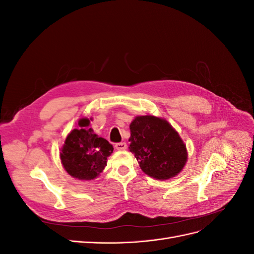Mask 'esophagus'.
Segmentation results:
<instances>
[{
	"instance_id": "obj_1",
	"label": "esophagus",
	"mask_w": 254,
	"mask_h": 254,
	"mask_svg": "<svg viewBox=\"0 0 254 254\" xmlns=\"http://www.w3.org/2000/svg\"><path fill=\"white\" fill-rule=\"evenodd\" d=\"M115 148L118 150H125L127 148V144L125 142H120L115 144Z\"/></svg>"
}]
</instances>
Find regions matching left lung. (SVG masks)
Wrapping results in <instances>:
<instances>
[{
	"label": "left lung",
	"mask_w": 254,
	"mask_h": 254,
	"mask_svg": "<svg viewBox=\"0 0 254 254\" xmlns=\"http://www.w3.org/2000/svg\"><path fill=\"white\" fill-rule=\"evenodd\" d=\"M130 151L142 171L152 178L170 179L186 164V145L165 120L152 115L136 117L130 124Z\"/></svg>",
	"instance_id": "obj_1"
}]
</instances>
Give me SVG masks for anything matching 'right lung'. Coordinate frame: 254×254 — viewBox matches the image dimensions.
<instances>
[{"label":"right lung","mask_w":254,"mask_h":254,"mask_svg":"<svg viewBox=\"0 0 254 254\" xmlns=\"http://www.w3.org/2000/svg\"><path fill=\"white\" fill-rule=\"evenodd\" d=\"M90 121L81 119L79 127L67 135L60 152L61 162L65 171L80 180L94 179L107 165V158L113 146L103 137H98L89 128Z\"/></svg>","instance_id":"add662e5"}]
</instances>
